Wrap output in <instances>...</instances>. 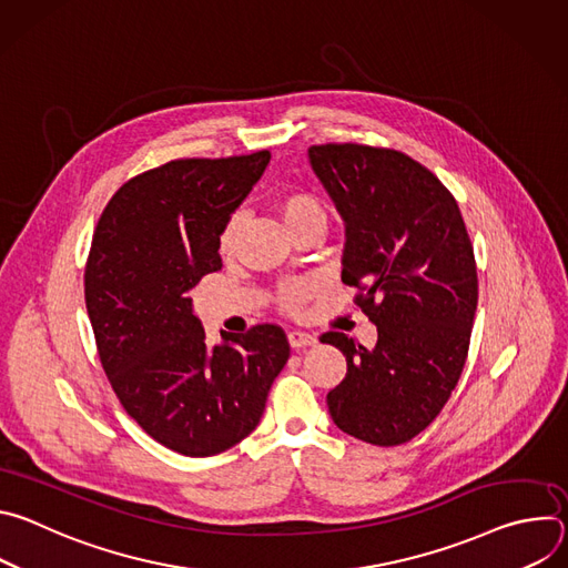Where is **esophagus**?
<instances>
[{"instance_id":"1","label":"esophagus","mask_w":568,"mask_h":568,"mask_svg":"<svg viewBox=\"0 0 568 568\" xmlns=\"http://www.w3.org/2000/svg\"><path fill=\"white\" fill-rule=\"evenodd\" d=\"M287 342L292 348H307V346L316 344V337L310 333H303V331H290Z\"/></svg>"}]
</instances>
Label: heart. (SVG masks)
<instances>
[{
    "label": "heart",
    "mask_w": 568,
    "mask_h": 568,
    "mask_svg": "<svg viewBox=\"0 0 568 568\" xmlns=\"http://www.w3.org/2000/svg\"><path fill=\"white\" fill-rule=\"evenodd\" d=\"M278 211H281L285 224L290 226V231H294V229H298L307 222H314V220L328 222L326 204H323L316 195H312L307 191L285 193L278 200ZM242 222H245V213H242V211H235V213L229 215V220H226V224L220 233V250L222 252H231V247L235 245V237H237V231H240ZM312 296H314V283L312 281H290V283L281 285L278 292H276V301L285 312H298Z\"/></svg>",
    "instance_id": "heart-1"
}]
</instances>
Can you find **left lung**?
Wrapping results in <instances>:
<instances>
[{"instance_id": "8db88e82", "label": "left lung", "mask_w": 568, "mask_h": 568, "mask_svg": "<svg viewBox=\"0 0 568 568\" xmlns=\"http://www.w3.org/2000/svg\"><path fill=\"white\" fill-rule=\"evenodd\" d=\"M310 164L346 220L342 281L377 326L375 348L321 335L348 364L328 393L331 416L364 443H409L443 412L467 359L478 278L460 209L393 148L321 143Z\"/></svg>"}]
</instances>
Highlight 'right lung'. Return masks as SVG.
Segmentation results:
<instances>
[{
    "mask_svg": "<svg viewBox=\"0 0 568 568\" xmlns=\"http://www.w3.org/2000/svg\"><path fill=\"white\" fill-rule=\"evenodd\" d=\"M270 156L150 169L112 195L92 237L85 303L103 371L128 416L184 456H215L247 438L290 357L276 323L209 346L189 296L222 270L220 233Z\"/></svg>",
    "mask_w": 568,
    "mask_h": 568,
    "instance_id": "1",
    "label": "right lung"
}]
</instances>
